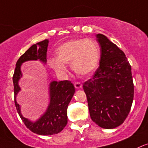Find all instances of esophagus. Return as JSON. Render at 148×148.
Masks as SVG:
<instances>
[{"label": "esophagus", "mask_w": 148, "mask_h": 148, "mask_svg": "<svg viewBox=\"0 0 148 148\" xmlns=\"http://www.w3.org/2000/svg\"><path fill=\"white\" fill-rule=\"evenodd\" d=\"M74 87H75L77 89H80V88H82V85L80 83V82H75V83H74Z\"/></svg>", "instance_id": "34e87169"}]
</instances>
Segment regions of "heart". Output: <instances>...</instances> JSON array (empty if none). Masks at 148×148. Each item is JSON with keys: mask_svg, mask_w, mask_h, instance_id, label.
I'll return each instance as SVG.
<instances>
[{"mask_svg": "<svg viewBox=\"0 0 148 148\" xmlns=\"http://www.w3.org/2000/svg\"><path fill=\"white\" fill-rule=\"evenodd\" d=\"M56 58L47 62L55 72L63 74L66 64H70L73 71L81 76H88L96 69L100 60V49L93 40L77 38L60 45L55 50Z\"/></svg>", "mask_w": 148, "mask_h": 148, "instance_id": "1", "label": "heart"}]
</instances>
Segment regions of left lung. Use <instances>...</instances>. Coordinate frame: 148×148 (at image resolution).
Wrapping results in <instances>:
<instances>
[{"label":"left lung","mask_w":148,"mask_h":148,"mask_svg":"<svg viewBox=\"0 0 148 148\" xmlns=\"http://www.w3.org/2000/svg\"><path fill=\"white\" fill-rule=\"evenodd\" d=\"M96 36L101 47L99 67L83 89L92 121L101 128L112 129L124 122L132 107V67L124 52L107 36Z\"/></svg>","instance_id":"1"}]
</instances>
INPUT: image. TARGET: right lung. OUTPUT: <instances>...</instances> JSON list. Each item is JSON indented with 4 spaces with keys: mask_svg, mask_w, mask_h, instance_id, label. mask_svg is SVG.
<instances>
[{
    "mask_svg": "<svg viewBox=\"0 0 148 148\" xmlns=\"http://www.w3.org/2000/svg\"><path fill=\"white\" fill-rule=\"evenodd\" d=\"M48 44L49 40L45 39L30 47L16 62L13 76L14 103L18 114L27 128L39 135L55 134L64 128L68 122V105L75 92L74 86L70 81H51L49 85V102L46 111L35 121H30L22 114L21 107L16 100V96L21 90L19 81L23 77L22 64L26 61L38 60L46 64Z\"/></svg>",
    "mask_w": 148,
    "mask_h": 148,
    "instance_id": "right-lung-1",
    "label": "right lung"
}]
</instances>
